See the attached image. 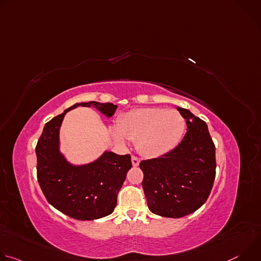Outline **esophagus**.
Listing matches in <instances>:
<instances>
[{"label": "esophagus", "mask_w": 261, "mask_h": 261, "mask_svg": "<svg viewBox=\"0 0 261 261\" xmlns=\"http://www.w3.org/2000/svg\"><path fill=\"white\" fill-rule=\"evenodd\" d=\"M131 160H132V165L134 166V167H136V166H138L139 165V159L137 158V157H135V156H132V158H131Z\"/></svg>", "instance_id": "34e87169"}]
</instances>
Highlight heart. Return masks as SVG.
Listing matches in <instances>:
<instances>
[{
	"instance_id": "heart-1",
	"label": "heart",
	"mask_w": 261,
	"mask_h": 261,
	"mask_svg": "<svg viewBox=\"0 0 261 261\" xmlns=\"http://www.w3.org/2000/svg\"><path fill=\"white\" fill-rule=\"evenodd\" d=\"M186 120L177 110L147 107L137 108L123 115L111 128L116 142L125 147L127 140L136 141L138 152L146 158L164 156L180 143Z\"/></svg>"
}]
</instances>
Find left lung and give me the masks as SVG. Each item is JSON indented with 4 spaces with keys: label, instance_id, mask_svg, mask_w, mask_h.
Returning a JSON list of instances; mask_svg holds the SVG:
<instances>
[{
    "label": "left lung",
    "instance_id": "8db88e82",
    "mask_svg": "<svg viewBox=\"0 0 261 261\" xmlns=\"http://www.w3.org/2000/svg\"><path fill=\"white\" fill-rule=\"evenodd\" d=\"M176 109L187 124L180 143L170 153L139 164L148 208L167 218L198 210L206 201L216 175V148L207 125L190 110Z\"/></svg>",
    "mask_w": 261,
    "mask_h": 261
}]
</instances>
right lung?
Returning <instances> with one entry per match:
<instances>
[{"mask_svg":"<svg viewBox=\"0 0 261 261\" xmlns=\"http://www.w3.org/2000/svg\"><path fill=\"white\" fill-rule=\"evenodd\" d=\"M94 107L110 119L118 108L97 101L75 103L45 124L36 146L37 178L47 201L63 214L87 221L106 217L117 205L118 193L132 167L130 155L104 151L85 164L70 162L61 151L60 129L68 111Z\"/></svg>","mask_w":261,"mask_h":261,"instance_id":"obj_1","label":"right lung"}]
</instances>
